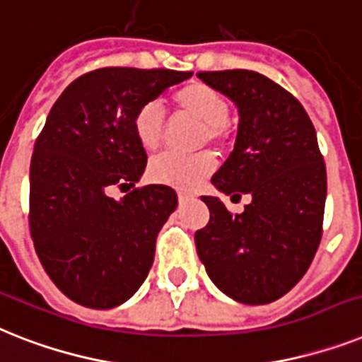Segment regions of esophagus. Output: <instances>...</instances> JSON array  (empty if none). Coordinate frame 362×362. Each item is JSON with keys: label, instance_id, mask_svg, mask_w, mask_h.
I'll return each instance as SVG.
<instances>
[{"label": "esophagus", "instance_id": "obj_1", "mask_svg": "<svg viewBox=\"0 0 362 362\" xmlns=\"http://www.w3.org/2000/svg\"><path fill=\"white\" fill-rule=\"evenodd\" d=\"M193 193H187V191H178V199H180L182 202L184 201H189V199H193Z\"/></svg>", "mask_w": 362, "mask_h": 362}]
</instances>
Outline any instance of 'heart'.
<instances>
[{"label":"heart","mask_w":362,"mask_h":362,"mask_svg":"<svg viewBox=\"0 0 362 362\" xmlns=\"http://www.w3.org/2000/svg\"><path fill=\"white\" fill-rule=\"evenodd\" d=\"M173 102L182 113L204 122V139L223 141L227 135V120L230 105L227 98L201 81H191L173 95ZM165 115L158 102H146L134 115L135 139L145 151H156L163 139ZM216 169V160L208 152L195 156H180L167 152L151 161L148 175L158 184L193 189Z\"/></svg>","instance_id":"obj_1"}]
</instances>
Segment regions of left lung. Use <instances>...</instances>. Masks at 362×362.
I'll use <instances>...</instances> for the list:
<instances>
[{"mask_svg": "<svg viewBox=\"0 0 362 362\" xmlns=\"http://www.w3.org/2000/svg\"><path fill=\"white\" fill-rule=\"evenodd\" d=\"M197 76L230 98L240 115L234 151L211 184L232 199L251 197L236 216L217 197H201L210 221L195 232L197 252L228 298L272 303L299 283L322 240L327 175L316 130L298 98L266 76Z\"/></svg>", "mask_w": 362, "mask_h": 362, "instance_id": "8db88e82", "label": "left lung"}]
</instances>
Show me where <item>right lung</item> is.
Wrapping results in <instances>:
<instances>
[{
    "label": "right lung",
    "instance_id": "add662e5",
    "mask_svg": "<svg viewBox=\"0 0 362 362\" xmlns=\"http://www.w3.org/2000/svg\"><path fill=\"white\" fill-rule=\"evenodd\" d=\"M193 72L93 70L63 90L35 143L29 169V230L38 260L76 303L111 308L130 299L151 272L156 238L176 210L175 189L134 187L146 152L134 115Z\"/></svg>",
    "mask_w": 362,
    "mask_h": 362
}]
</instances>
